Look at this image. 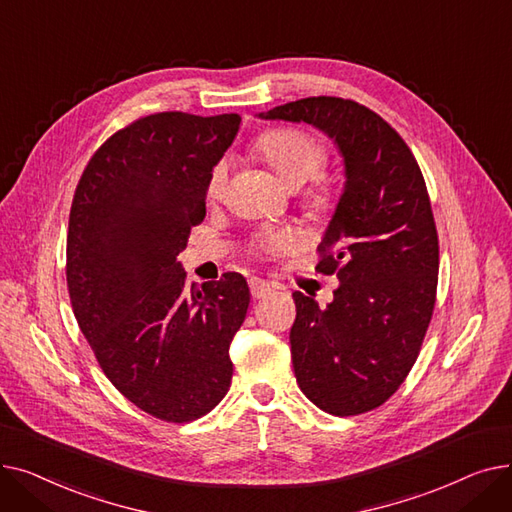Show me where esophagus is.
<instances>
[{"instance_id":"obj_1","label":"esophagus","mask_w":512,"mask_h":512,"mask_svg":"<svg viewBox=\"0 0 512 512\" xmlns=\"http://www.w3.org/2000/svg\"><path fill=\"white\" fill-rule=\"evenodd\" d=\"M249 288H251L253 299H267V297H270V294L274 292V288H272L270 284L259 280V278H251V280H249Z\"/></svg>"}]
</instances>
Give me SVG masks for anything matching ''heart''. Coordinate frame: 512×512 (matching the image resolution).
<instances>
[{"mask_svg": "<svg viewBox=\"0 0 512 512\" xmlns=\"http://www.w3.org/2000/svg\"><path fill=\"white\" fill-rule=\"evenodd\" d=\"M255 151L270 166L278 178L288 186H301L307 180L309 186L303 195L307 213L313 220H326L336 209L338 188L326 174H317L328 161V149L313 134L301 128H272L259 134L255 141ZM228 164L220 159L209 172L207 193L218 197L226 184ZM294 234L282 228H265L255 236L253 245L261 251L288 253L294 249Z\"/></svg>", "mask_w": 512, "mask_h": 512, "instance_id": "obj_1", "label": "heart"}]
</instances>
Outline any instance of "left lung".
<instances>
[{"label": "left lung", "mask_w": 512, "mask_h": 512, "mask_svg": "<svg viewBox=\"0 0 512 512\" xmlns=\"http://www.w3.org/2000/svg\"><path fill=\"white\" fill-rule=\"evenodd\" d=\"M261 118L328 132L346 168L315 265L340 286L326 309L292 292L294 375L330 415L378 409L407 380L436 305L438 230L417 159L380 114L353 99L305 97Z\"/></svg>", "instance_id": "8db88e82"}]
</instances>
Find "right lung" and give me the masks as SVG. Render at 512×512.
Wrapping results in <instances>:
<instances>
[{"instance_id":"obj_1","label":"right lung","mask_w":512,"mask_h":512,"mask_svg":"<svg viewBox=\"0 0 512 512\" xmlns=\"http://www.w3.org/2000/svg\"><path fill=\"white\" fill-rule=\"evenodd\" d=\"M238 124V114L134 120L91 155L70 207L66 282L78 328L116 390L168 423L195 421L226 396L228 348L251 303L240 274L188 288L176 261Z\"/></svg>"}]
</instances>
